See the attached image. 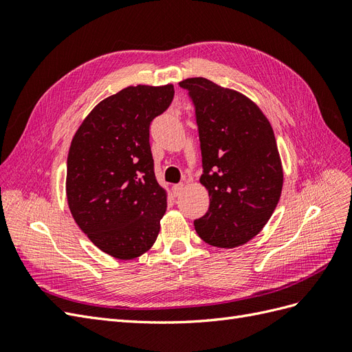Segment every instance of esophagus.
I'll use <instances>...</instances> for the list:
<instances>
[{"label":"esophagus","instance_id":"esophagus-1","mask_svg":"<svg viewBox=\"0 0 352 352\" xmlns=\"http://www.w3.org/2000/svg\"><path fill=\"white\" fill-rule=\"evenodd\" d=\"M184 184H176V185H173V188H172V190H173V195L175 197H179L180 194H182V190H184Z\"/></svg>","mask_w":352,"mask_h":352}]
</instances>
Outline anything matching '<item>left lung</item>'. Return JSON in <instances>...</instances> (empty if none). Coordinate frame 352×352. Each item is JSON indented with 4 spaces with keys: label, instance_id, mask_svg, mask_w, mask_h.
<instances>
[{
    "label": "left lung",
    "instance_id": "left-lung-1",
    "mask_svg": "<svg viewBox=\"0 0 352 352\" xmlns=\"http://www.w3.org/2000/svg\"><path fill=\"white\" fill-rule=\"evenodd\" d=\"M195 107L210 207L194 221L198 236L235 248L258 235L278 206L283 172L267 117L245 95L206 78L179 83Z\"/></svg>",
    "mask_w": 352,
    "mask_h": 352
}]
</instances>
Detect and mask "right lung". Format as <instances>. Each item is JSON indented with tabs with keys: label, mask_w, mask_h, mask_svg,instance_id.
I'll list each match as a JSON object with an SVG mask.
<instances>
[{
	"label": "right lung",
	"mask_w": 352,
	"mask_h": 352,
	"mask_svg": "<svg viewBox=\"0 0 352 352\" xmlns=\"http://www.w3.org/2000/svg\"><path fill=\"white\" fill-rule=\"evenodd\" d=\"M175 97L173 85L127 87L102 100L74 133L66 194L80 230L119 260L153 247L167 208L150 146V124Z\"/></svg>",
	"instance_id": "right-lung-1"
}]
</instances>
